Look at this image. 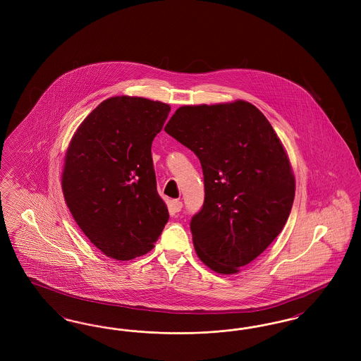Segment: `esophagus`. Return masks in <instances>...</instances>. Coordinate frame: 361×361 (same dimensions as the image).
Instances as JSON below:
<instances>
[{
  "label": "esophagus",
  "mask_w": 361,
  "mask_h": 361,
  "mask_svg": "<svg viewBox=\"0 0 361 361\" xmlns=\"http://www.w3.org/2000/svg\"><path fill=\"white\" fill-rule=\"evenodd\" d=\"M173 212H180L181 208H183V202L180 200H172V204H171Z\"/></svg>",
  "instance_id": "esophagus-1"
}]
</instances>
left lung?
<instances>
[{"mask_svg":"<svg viewBox=\"0 0 361 361\" xmlns=\"http://www.w3.org/2000/svg\"><path fill=\"white\" fill-rule=\"evenodd\" d=\"M165 131L197 155L204 204L192 216L195 250L216 274H237L283 230L295 177L271 123L247 102L180 106Z\"/></svg>","mask_w":361,"mask_h":361,"instance_id":"obj_1","label":"left lung"}]
</instances>
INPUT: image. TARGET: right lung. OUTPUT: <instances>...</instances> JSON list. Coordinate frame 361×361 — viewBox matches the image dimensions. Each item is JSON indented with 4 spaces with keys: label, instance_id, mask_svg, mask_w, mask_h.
<instances>
[{
    "label": "right lung",
    "instance_id": "1",
    "mask_svg": "<svg viewBox=\"0 0 361 361\" xmlns=\"http://www.w3.org/2000/svg\"><path fill=\"white\" fill-rule=\"evenodd\" d=\"M169 112L161 102L111 97L86 116L70 142L63 196L82 233L108 257L146 255L169 219L152 157Z\"/></svg>",
    "mask_w": 361,
    "mask_h": 361
}]
</instances>
